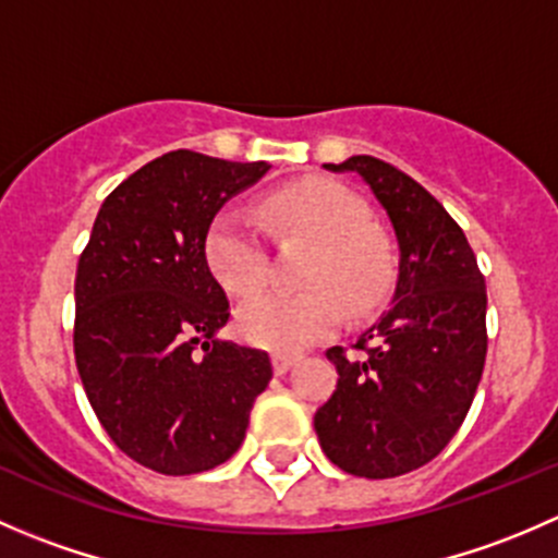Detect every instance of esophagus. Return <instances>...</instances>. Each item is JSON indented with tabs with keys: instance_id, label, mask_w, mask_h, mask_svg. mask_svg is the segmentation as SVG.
Segmentation results:
<instances>
[{
	"instance_id": "34e87169",
	"label": "esophagus",
	"mask_w": 558,
	"mask_h": 558,
	"mask_svg": "<svg viewBox=\"0 0 558 558\" xmlns=\"http://www.w3.org/2000/svg\"><path fill=\"white\" fill-rule=\"evenodd\" d=\"M296 364L294 353H272V369L275 375H286Z\"/></svg>"
}]
</instances>
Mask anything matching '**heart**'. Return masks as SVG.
Wrapping results in <instances>:
<instances>
[{
	"label": "heart",
	"instance_id": "heart-1",
	"mask_svg": "<svg viewBox=\"0 0 558 558\" xmlns=\"http://www.w3.org/2000/svg\"><path fill=\"white\" fill-rule=\"evenodd\" d=\"M262 218L283 240L311 243L313 253L302 272L307 291H264L240 307L238 331L245 342L296 353L340 326V304L353 315L380 305L391 283L393 253L384 234L369 227L373 216L362 196L335 180H302L264 199ZM205 256L229 294H253L269 267L256 213L223 207L207 229Z\"/></svg>",
	"mask_w": 558,
	"mask_h": 558
}]
</instances>
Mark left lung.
I'll return each instance as SVG.
<instances>
[{
	"instance_id": "8db88e82",
	"label": "left lung",
	"mask_w": 558,
	"mask_h": 558,
	"mask_svg": "<svg viewBox=\"0 0 558 558\" xmlns=\"http://www.w3.org/2000/svg\"><path fill=\"white\" fill-rule=\"evenodd\" d=\"M329 172H356L391 221L399 275L391 307L362 331L359 356H326L337 388L315 410L331 464L359 477H397L435 459L459 432L486 364V280L459 223L410 174L351 156Z\"/></svg>"
}]
</instances>
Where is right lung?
Listing matches in <instances>:
<instances>
[{
  "label": "right lung",
  "mask_w": 558,
  "mask_h": 558,
  "mask_svg": "<svg viewBox=\"0 0 558 558\" xmlns=\"http://www.w3.org/2000/svg\"><path fill=\"white\" fill-rule=\"evenodd\" d=\"M267 161L172 150L102 202L75 275V362L110 440L161 475L234 456L272 378L264 351L218 340L229 302L205 256L216 213Z\"/></svg>",
  "instance_id": "right-lung-1"
}]
</instances>
